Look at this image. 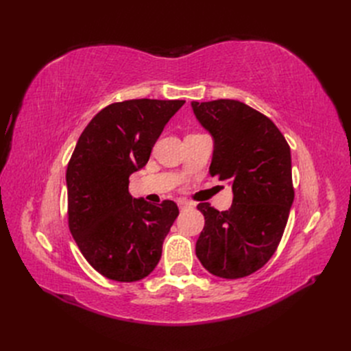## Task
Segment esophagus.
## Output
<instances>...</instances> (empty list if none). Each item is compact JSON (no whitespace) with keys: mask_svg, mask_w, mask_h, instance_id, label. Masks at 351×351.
Listing matches in <instances>:
<instances>
[{"mask_svg":"<svg viewBox=\"0 0 351 351\" xmlns=\"http://www.w3.org/2000/svg\"><path fill=\"white\" fill-rule=\"evenodd\" d=\"M177 204H178V206H180V208H187V206H192V204H190V202H189V200H186V199H180V200L177 202Z\"/></svg>","mask_w":351,"mask_h":351,"instance_id":"34e87169","label":"esophagus"}]
</instances>
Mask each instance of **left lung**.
<instances>
[{
  "label": "left lung",
  "mask_w": 351,
  "mask_h": 351,
  "mask_svg": "<svg viewBox=\"0 0 351 351\" xmlns=\"http://www.w3.org/2000/svg\"><path fill=\"white\" fill-rule=\"evenodd\" d=\"M199 123L214 137L210 177L228 180L232 205L197 209L205 227L196 241L200 263L219 278L247 277L277 250L294 200L291 154L267 115L234 99L192 102Z\"/></svg>",
  "instance_id": "8db88e82"
}]
</instances>
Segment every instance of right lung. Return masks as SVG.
<instances>
[{
	"label": "right lung",
	"instance_id": "add662e5",
	"mask_svg": "<svg viewBox=\"0 0 351 351\" xmlns=\"http://www.w3.org/2000/svg\"><path fill=\"white\" fill-rule=\"evenodd\" d=\"M184 101L129 99L93 117L67 165V215L90 267L120 282L149 275L178 215L173 200L152 205L129 192V177L146 165L169 119Z\"/></svg>",
	"mask_w": 351,
	"mask_h": 351
}]
</instances>
